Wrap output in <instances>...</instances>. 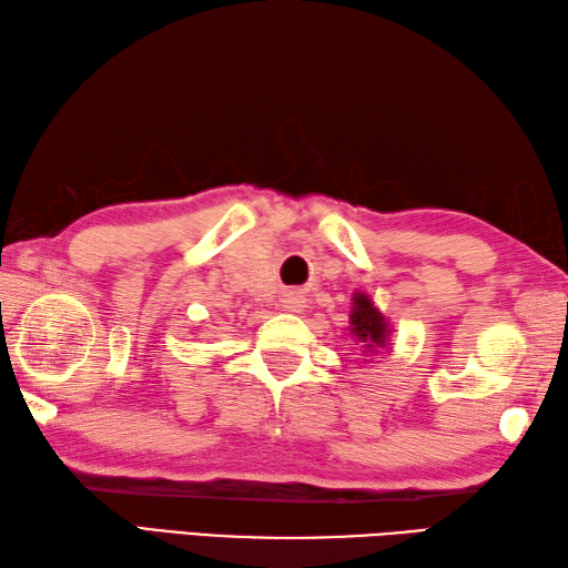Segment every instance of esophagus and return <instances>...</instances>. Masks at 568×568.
<instances>
[{
    "instance_id": "1",
    "label": "esophagus",
    "mask_w": 568,
    "mask_h": 568,
    "mask_svg": "<svg viewBox=\"0 0 568 568\" xmlns=\"http://www.w3.org/2000/svg\"><path fill=\"white\" fill-rule=\"evenodd\" d=\"M301 304H304V301H301V298H288L286 301V308L288 311H301Z\"/></svg>"
}]
</instances>
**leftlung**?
Listing matches in <instances>:
<instances>
[{"mask_svg":"<svg viewBox=\"0 0 568 568\" xmlns=\"http://www.w3.org/2000/svg\"><path fill=\"white\" fill-rule=\"evenodd\" d=\"M349 331L357 337V343L364 345V355L386 345V337H388L386 318L382 316V311L374 306V301L362 292L352 296Z\"/></svg>","mask_w":568,"mask_h":568,"instance_id":"1","label":"left lung"}]
</instances>
